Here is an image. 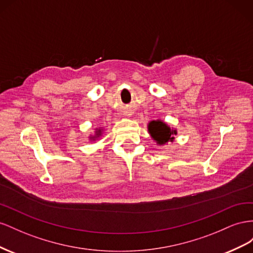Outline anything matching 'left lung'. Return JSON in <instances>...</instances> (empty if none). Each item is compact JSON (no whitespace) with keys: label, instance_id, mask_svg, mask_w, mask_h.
I'll return each instance as SVG.
<instances>
[{"label":"left lung","instance_id":"1","mask_svg":"<svg viewBox=\"0 0 253 253\" xmlns=\"http://www.w3.org/2000/svg\"><path fill=\"white\" fill-rule=\"evenodd\" d=\"M148 130L151 136L159 144H164L169 141H172L174 140L172 134H176V131H171L170 128L161 121L150 122L148 125Z\"/></svg>","mask_w":253,"mask_h":253}]
</instances>
